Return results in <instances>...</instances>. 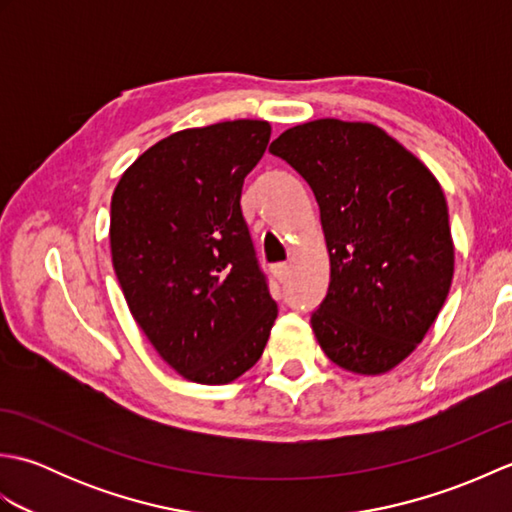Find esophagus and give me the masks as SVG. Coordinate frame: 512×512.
I'll return each mask as SVG.
<instances>
[{
    "label": "esophagus",
    "mask_w": 512,
    "mask_h": 512,
    "mask_svg": "<svg viewBox=\"0 0 512 512\" xmlns=\"http://www.w3.org/2000/svg\"><path fill=\"white\" fill-rule=\"evenodd\" d=\"M270 270H273V275H275L277 281H286L288 275H290V266L288 264H275Z\"/></svg>",
    "instance_id": "1"
}]
</instances>
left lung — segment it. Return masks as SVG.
Returning <instances> with one entry per match:
<instances>
[{
  "instance_id": "1",
  "label": "left lung",
  "mask_w": 512,
  "mask_h": 512,
  "mask_svg": "<svg viewBox=\"0 0 512 512\" xmlns=\"http://www.w3.org/2000/svg\"><path fill=\"white\" fill-rule=\"evenodd\" d=\"M310 184L330 288L310 323L325 356L385 374L416 350L453 279L447 200L436 176L372 123L319 118L270 145Z\"/></svg>"
}]
</instances>
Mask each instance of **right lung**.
<instances>
[{
	"mask_svg": "<svg viewBox=\"0 0 512 512\" xmlns=\"http://www.w3.org/2000/svg\"><path fill=\"white\" fill-rule=\"evenodd\" d=\"M266 121L182 129L149 147L112 195L110 246L129 312L180 376L226 385L262 356L277 303L242 215Z\"/></svg>",
	"mask_w": 512,
	"mask_h": 512,
	"instance_id": "add662e5",
	"label": "right lung"
}]
</instances>
